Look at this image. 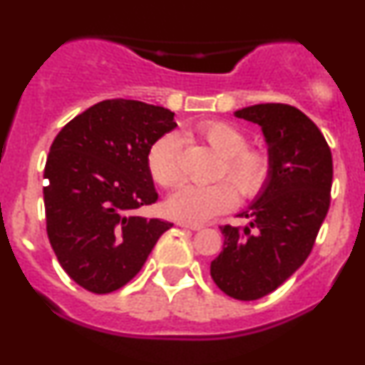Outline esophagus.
I'll list each match as a JSON object with an SVG mask.
<instances>
[{
    "label": "esophagus",
    "mask_w": 365,
    "mask_h": 365,
    "mask_svg": "<svg viewBox=\"0 0 365 365\" xmlns=\"http://www.w3.org/2000/svg\"><path fill=\"white\" fill-rule=\"evenodd\" d=\"M178 226H182V228H188V230H194V232H197V230H202L204 226L200 223H194V221H185V220H180L178 221Z\"/></svg>",
    "instance_id": "esophagus-1"
}]
</instances>
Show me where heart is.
Segmentation results:
<instances>
[{
    "label": "heart",
    "mask_w": 365,
    "mask_h": 365,
    "mask_svg": "<svg viewBox=\"0 0 365 365\" xmlns=\"http://www.w3.org/2000/svg\"><path fill=\"white\" fill-rule=\"evenodd\" d=\"M195 133L207 148L223 158L217 178H230L245 199H254L271 177V154L262 148H249L244 130L220 120L202 121ZM150 177L165 188L183 182V150L178 133L168 132L150 145L148 153ZM238 191L230 182L215 185H185L170 197L166 207L173 216L202 221L237 206Z\"/></svg>",
    "instance_id": "heart-1"
}]
</instances>
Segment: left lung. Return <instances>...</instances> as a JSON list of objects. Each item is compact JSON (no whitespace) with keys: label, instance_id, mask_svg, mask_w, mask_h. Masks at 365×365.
I'll return each mask as SVG.
<instances>
[{"label":"left lung","instance_id":"left-lung-1","mask_svg":"<svg viewBox=\"0 0 365 365\" xmlns=\"http://www.w3.org/2000/svg\"><path fill=\"white\" fill-rule=\"evenodd\" d=\"M235 116L262 128L273 165L267 185L240 215L249 226H220L225 244L211 262V276L226 295L257 300L311 254L329 209L333 158L316 123L290 104H255Z\"/></svg>","mask_w":365,"mask_h":365}]
</instances>
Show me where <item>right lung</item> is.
Segmentation results:
<instances>
[{"label":"right lung","mask_w":365,"mask_h":365,"mask_svg":"<svg viewBox=\"0 0 365 365\" xmlns=\"http://www.w3.org/2000/svg\"><path fill=\"white\" fill-rule=\"evenodd\" d=\"M161 106L106 99L65 125L44 166L46 232L65 273L111 293L144 266L173 223L135 215L158 200L148 153L177 127Z\"/></svg>","instance_id":"obj_1"}]
</instances>
